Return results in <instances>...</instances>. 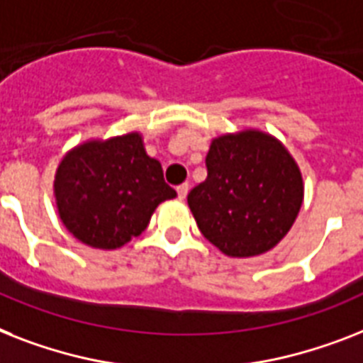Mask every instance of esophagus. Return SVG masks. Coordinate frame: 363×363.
I'll return each instance as SVG.
<instances>
[{
    "label": "esophagus",
    "instance_id": "obj_1",
    "mask_svg": "<svg viewBox=\"0 0 363 363\" xmlns=\"http://www.w3.org/2000/svg\"><path fill=\"white\" fill-rule=\"evenodd\" d=\"M188 184H181V186H177V196H179V199H186L188 196Z\"/></svg>",
    "mask_w": 363,
    "mask_h": 363
}]
</instances>
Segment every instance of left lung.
Returning <instances> with one entry per match:
<instances>
[{
    "label": "left lung",
    "mask_w": 363,
    "mask_h": 363,
    "mask_svg": "<svg viewBox=\"0 0 363 363\" xmlns=\"http://www.w3.org/2000/svg\"><path fill=\"white\" fill-rule=\"evenodd\" d=\"M205 162L207 179L188 194L203 237L229 257L272 250L304 199L293 156L270 134L244 130L212 140Z\"/></svg>",
    "instance_id": "left-lung-1"
}]
</instances>
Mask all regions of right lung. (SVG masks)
Here are the masks:
<instances>
[{
  "instance_id": "obj_1",
  "label": "right lung",
  "mask_w": 363,
  "mask_h": 363,
  "mask_svg": "<svg viewBox=\"0 0 363 363\" xmlns=\"http://www.w3.org/2000/svg\"><path fill=\"white\" fill-rule=\"evenodd\" d=\"M54 191L65 228L100 250L121 248L141 235L155 208L177 196L138 132L87 141L67 152Z\"/></svg>"
}]
</instances>
